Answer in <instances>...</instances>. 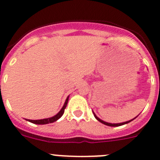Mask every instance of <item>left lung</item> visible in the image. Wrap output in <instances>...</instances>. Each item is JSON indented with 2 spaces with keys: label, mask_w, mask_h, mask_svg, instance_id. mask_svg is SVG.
<instances>
[{
  "label": "left lung",
  "mask_w": 160,
  "mask_h": 160,
  "mask_svg": "<svg viewBox=\"0 0 160 160\" xmlns=\"http://www.w3.org/2000/svg\"><path fill=\"white\" fill-rule=\"evenodd\" d=\"M94 116H95V117H96V119H97L98 121H100V123H103V124H105V125H108V126H111V127H118V126H121V125L126 124V123H129V122L132 121V120H133V119H135V118H134L133 119H131V120H129V121L123 122V123H107V122H104V121H103V120H102V119H100V118H98L97 116H96V115H95V113H94Z\"/></svg>",
  "instance_id": "1"
}]
</instances>
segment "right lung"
<instances>
[{
    "mask_svg": "<svg viewBox=\"0 0 160 160\" xmlns=\"http://www.w3.org/2000/svg\"><path fill=\"white\" fill-rule=\"evenodd\" d=\"M68 97L66 99L65 103H64V106H63V108H61V110H60V112H59L56 115V116H52V117H51V118H48V119H38V120H32V119H28V121L31 122V123H36V124H47V123H53V122L57 121V119H60V118L63 116V114H64V109H65L66 106H67V104H68Z\"/></svg>",
    "mask_w": 160,
    "mask_h": 160,
    "instance_id": "add662e5",
    "label": "right lung"
}]
</instances>
